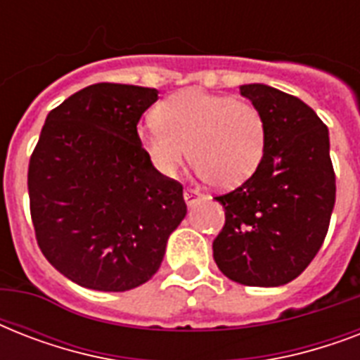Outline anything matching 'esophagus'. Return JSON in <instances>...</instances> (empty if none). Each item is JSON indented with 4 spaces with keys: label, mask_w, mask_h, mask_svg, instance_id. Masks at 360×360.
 <instances>
[{
    "label": "esophagus",
    "mask_w": 360,
    "mask_h": 360,
    "mask_svg": "<svg viewBox=\"0 0 360 360\" xmlns=\"http://www.w3.org/2000/svg\"><path fill=\"white\" fill-rule=\"evenodd\" d=\"M183 196H185V202H186V205H188V207L196 205V202L200 200V194H198V192H194V191H188V188L183 192Z\"/></svg>",
    "instance_id": "34e87169"
}]
</instances>
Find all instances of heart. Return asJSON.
Returning a JSON list of instances; mask_svg holds the SVG:
<instances>
[{
  "mask_svg": "<svg viewBox=\"0 0 360 360\" xmlns=\"http://www.w3.org/2000/svg\"><path fill=\"white\" fill-rule=\"evenodd\" d=\"M157 117L138 127V141L166 177H174L192 157L203 181L233 188L250 179L262 164L267 129L254 104L186 89L160 103Z\"/></svg>",
  "mask_w": 360,
  "mask_h": 360,
  "instance_id": "1",
  "label": "heart"
}]
</instances>
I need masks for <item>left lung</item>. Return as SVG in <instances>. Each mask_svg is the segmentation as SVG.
<instances>
[{
  "label": "left lung",
  "instance_id": "8db88e82",
  "mask_svg": "<svg viewBox=\"0 0 360 360\" xmlns=\"http://www.w3.org/2000/svg\"><path fill=\"white\" fill-rule=\"evenodd\" d=\"M265 120V155L250 179L217 198L226 224L213 257L230 280L274 288L297 278L323 245L336 179L329 130L301 98L265 84L239 87Z\"/></svg>",
  "mask_w": 360,
  "mask_h": 360
}]
</instances>
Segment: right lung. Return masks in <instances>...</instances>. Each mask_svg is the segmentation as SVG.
<instances>
[{
  "instance_id": "1",
  "label": "right lung",
  "mask_w": 360,
  "mask_h": 360,
  "mask_svg": "<svg viewBox=\"0 0 360 360\" xmlns=\"http://www.w3.org/2000/svg\"><path fill=\"white\" fill-rule=\"evenodd\" d=\"M153 87L95 84L48 114L27 172L31 219L59 273L97 291L146 284L186 217L183 186L164 177L136 124Z\"/></svg>"
}]
</instances>
